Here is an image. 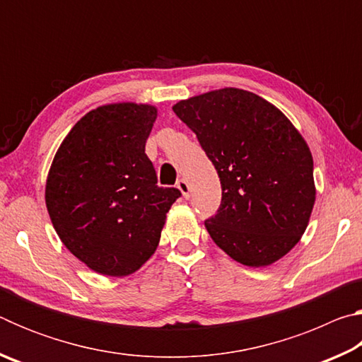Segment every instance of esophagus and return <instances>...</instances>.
I'll return each mask as SVG.
<instances>
[{
  "label": "esophagus",
  "instance_id": "esophagus-1",
  "mask_svg": "<svg viewBox=\"0 0 362 362\" xmlns=\"http://www.w3.org/2000/svg\"><path fill=\"white\" fill-rule=\"evenodd\" d=\"M177 188L180 189L183 198H189V185L185 179H180L179 182H177Z\"/></svg>",
  "mask_w": 362,
  "mask_h": 362
}]
</instances>
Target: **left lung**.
<instances>
[{"label": "left lung", "instance_id": "left-lung-1", "mask_svg": "<svg viewBox=\"0 0 362 362\" xmlns=\"http://www.w3.org/2000/svg\"><path fill=\"white\" fill-rule=\"evenodd\" d=\"M222 183V204L204 225L212 241L246 267L291 252L316 201L313 156L289 118L260 95L223 88L177 102Z\"/></svg>", "mask_w": 362, "mask_h": 362}]
</instances>
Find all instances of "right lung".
Listing matches in <instances>:
<instances>
[{
	"label": "right lung",
	"instance_id": "add662e5",
	"mask_svg": "<svg viewBox=\"0 0 362 362\" xmlns=\"http://www.w3.org/2000/svg\"><path fill=\"white\" fill-rule=\"evenodd\" d=\"M158 108L100 105L79 119L49 168L45 199L60 241L93 272L122 278L155 254L177 188L158 187L145 144Z\"/></svg>",
	"mask_w": 362,
	"mask_h": 362
}]
</instances>
